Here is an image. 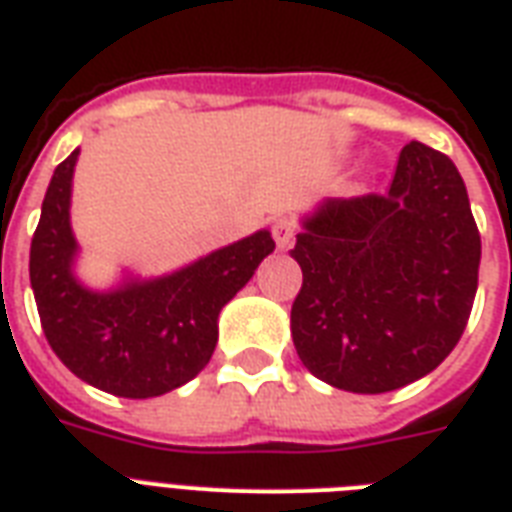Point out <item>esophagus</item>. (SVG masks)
<instances>
[{
	"mask_svg": "<svg viewBox=\"0 0 512 512\" xmlns=\"http://www.w3.org/2000/svg\"><path fill=\"white\" fill-rule=\"evenodd\" d=\"M295 220H289V217H279L276 223H273V239H276V247L287 249L292 247V241H295Z\"/></svg>",
	"mask_w": 512,
	"mask_h": 512,
	"instance_id": "1",
	"label": "esophagus"
}]
</instances>
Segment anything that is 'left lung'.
I'll return each instance as SVG.
<instances>
[{"mask_svg":"<svg viewBox=\"0 0 512 512\" xmlns=\"http://www.w3.org/2000/svg\"><path fill=\"white\" fill-rule=\"evenodd\" d=\"M300 225L289 329L313 377L374 396L452 353L478 289L481 236L449 156L412 140L382 196L324 199Z\"/></svg>","mask_w":512,"mask_h":512,"instance_id":"obj_1","label":"left lung"}]
</instances>
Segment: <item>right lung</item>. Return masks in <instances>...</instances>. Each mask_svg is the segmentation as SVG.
<instances>
[{
  "label": "right lung",
  "instance_id": "1",
  "mask_svg": "<svg viewBox=\"0 0 512 512\" xmlns=\"http://www.w3.org/2000/svg\"><path fill=\"white\" fill-rule=\"evenodd\" d=\"M79 148L52 172L31 239V289L55 356L92 388L154 398L180 388L209 364L217 319L276 244L255 231L164 276H122L95 289L76 273L71 191Z\"/></svg>",
  "mask_w": 512,
  "mask_h": 512
}]
</instances>
